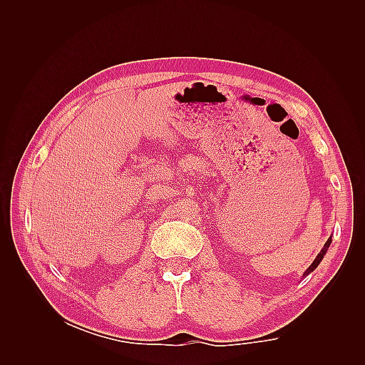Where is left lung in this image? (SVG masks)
<instances>
[{"label": "left lung", "instance_id": "1", "mask_svg": "<svg viewBox=\"0 0 365 365\" xmlns=\"http://www.w3.org/2000/svg\"><path fill=\"white\" fill-rule=\"evenodd\" d=\"M330 244H332V237H329L327 239V242H326V244H324V247H323V250L322 251H319V254H318V256L315 257V260L312 262V264H311V267H309L306 271H304V274H303V277H306V275L307 274H311L317 267H318V264H319V262H322L323 260V257H324V254L327 252V248L330 247Z\"/></svg>", "mask_w": 365, "mask_h": 365}]
</instances>
